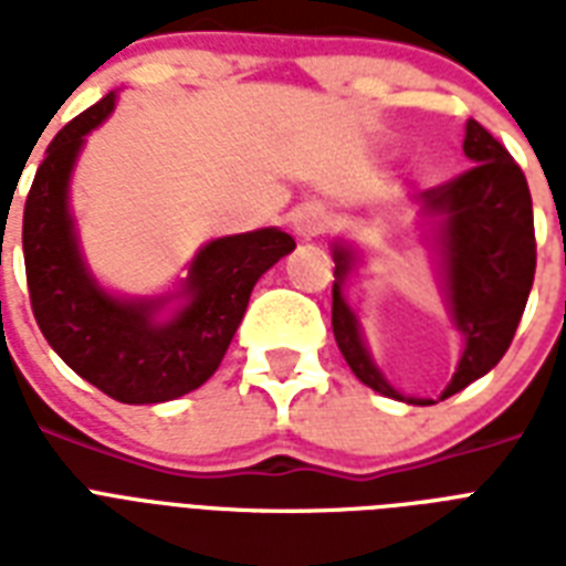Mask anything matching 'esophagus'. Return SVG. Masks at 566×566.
Returning <instances> with one entry per match:
<instances>
[{"label":"esophagus","instance_id":"34e87169","mask_svg":"<svg viewBox=\"0 0 566 566\" xmlns=\"http://www.w3.org/2000/svg\"><path fill=\"white\" fill-rule=\"evenodd\" d=\"M293 229L300 238H317L328 229V213L323 211V205H305L296 220H293Z\"/></svg>","mask_w":566,"mask_h":566}]
</instances>
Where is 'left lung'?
Masks as SVG:
<instances>
[{"mask_svg":"<svg viewBox=\"0 0 566 566\" xmlns=\"http://www.w3.org/2000/svg\"><path fill=\"white\" fill-rule=\"evenodd\" d=\"M464 155L473 161L470 170L422 193V208L443 217L440 249L447 261L449 308L458 332L464 335L461 364L440 399L491 373L502 355L509 353L520 317L526 311L537 264L532 193L520 164L475 119L467 123ZM349 266L353 255L344 247L335 249L332 328L349 370L381 396L411 405H431L429 399H408L394 390L373 367L358 332V319L340 291Z\"/></svg>","mask_w":566,"mask_h":566,"instance_id":"8db88e82","label":"left lung"}]
</instances>
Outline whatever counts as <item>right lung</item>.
Here are the masks:
<instances>
[{"mask_svg":"<svg viewBox=\"0 0 566 566\" xmlns=\"http://www.w3.org/2000/svg\"><path fill=\"white\" fill-rule=\"evenodd\" d=\"M114 111V93L70 119L40 161L22 211V255L40 332L70 370L126 405L167 402L205 385L220 367L249 293L296 249L287 231L261 229L211 240L190 264L188 305L155 323L164 300H114L84 270L66 185L84 135Z\"/></svg>","mask_w":566,"mask_h":566,"instance_id":"1","label":"right lung"}]
</instances>
